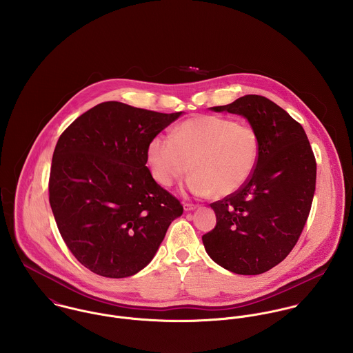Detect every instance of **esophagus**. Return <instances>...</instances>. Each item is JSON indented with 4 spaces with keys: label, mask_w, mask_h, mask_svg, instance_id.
I'll list each match as a JSON object with an SVG mask.
<instances>
[{
    "label": "esophagus",
    "mask_w": 353,
    "mask_h": 353,
    "mask_svg": "<svg viewBox=\"0 0 353 353\" xmlns=\"http://www.w3.org/2000/svg\"><path fill=\"white\" fill-rule=\"evenodd\" d=\"M183 208H185V210H194L197 208V205L196 203H190V202H185Z\"/></svg>",
    "instance_id": "1"
}]
</instances>
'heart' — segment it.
<instances>
[{"label": "heart", "instance_id": "1", "mask_svg": "<svg viewBox=\"0 0 353 353\" xmlns=\"http://www.w3.org/2000/svg\"><path fill=\"white\" fill-rule=\"evenodd\" d=\"M259 137L249 123L221 115H197L175 126L170 137L157 134L147 147L152 178L170 188L189 170L188 188L197 196L227 197L252 176Z\"/></svg>", "mask_w": 353, "mask_h": 353}]
</instances>
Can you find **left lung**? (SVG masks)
<instances>
[{"mask_svg": "<svg viewBox=\"0 0 353 353\" xmlns=\"http://www.w3.org/2000/svg\"><path fill=\"white\" fill-rule=\"evenodd\" d=\"M243 115L259 137L249 181L212 202L216 227L202 235L210 258L238 274H261L295 248L315 192L316 161L305 132L285 110L259 95L210 107Z\"/></svg>", "mask_w": 353, "mask_h": 353, "instance_id": "8db88e82", "label": "left lung"}]
</instances>
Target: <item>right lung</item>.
<instances>
[{
	"label": "right lung",
	"instance_id": "add662e5",
	"mask_svg": "<svg viewBox=\"0 0 353 353\" xmlns=\"http://www.w3.org/2000/svg\"><path fill=\"white\" fill-rule=\"evenodd\" d=\"M182 111L103 101L74 119L52 153L49 200L76 259L110 279L151 262L183 206L152 178L147 147Z\"/></svg>",
	"mask_w": 353,
	"mask_h": 353
}]
</instances>
